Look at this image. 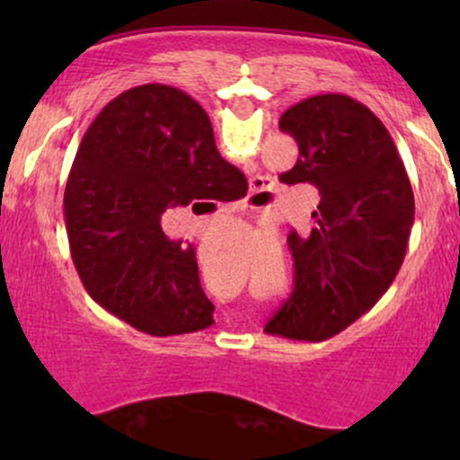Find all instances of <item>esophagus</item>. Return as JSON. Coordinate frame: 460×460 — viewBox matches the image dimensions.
I'll return each mask as SVG.
<instances>
[{"mask_svg":"<svg viewBox=\"0 0 460 460\" xmlns=\"http://www.w3.org/2000/svg\"><path fill=\"white\" fill-rule=\"evenodd\" d=\"M272 186H274L272 177H255V181H252V199L260 197V194H266L268 190H272ZM252 209H260V208H252Z\"/></svg>","mask_w":460,"mask_h":460,"instance_id":"esophagus-1","label":"esophagus"}]
</instances>
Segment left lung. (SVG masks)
<instances>
[{
    "mask_svg": "<svg viewBox=\"0 0 460 460\" xmlns=\"http://www.w3.org/2000/svg\"><path fill=\"white\" fill-rule=\"evenodd\" d=\"M298 162L281 181L314 183L320 205L309 235L289 234L294 292L266 324L270 335L322 341L361 318L404 261L415 218L413 188L398 146L372 110L340 93L285 110Z\"/></svg>",
    "mask_w": 460,
    "mask_h": 460,
    "instance_id": "left-lung-1",
    "label": "left lung"
}]
</instances>
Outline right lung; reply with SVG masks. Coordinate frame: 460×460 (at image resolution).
<instances>
[{"instance_id":"right-lung-1","label":"right lung","mask_w":460,"mask_h":460,"mask_svg":"<svg viewBox=\"0 0 460 460\" xmlns=\"http://www.w3.org/2000/svg\"><path fill=\"white\" fill-rule=\"evenodd\" d=\"M246 190L190 94L166 84L120 93L84 134L65 190L68 244L86 292L155 337L212 326L194 248L164 235L162 214L179 205L203 214Z\"/></svg>"}]
</instances>
